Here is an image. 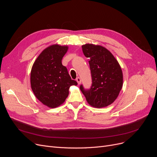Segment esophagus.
<instances>
[{
	"label": "esophagus",
	"instance_id": "obj_1",
	"mask_svg": "<svg viewBox=\"0 0 157 157\" xmlns=\"http://www.w3.org/2000/svg\"><path fill=\"white\" fill-rule=\"evenodd\" d=\"M76 81L78 82V85H80L81 84V78H76Z\"/></svg>",
	"mask_w": 157,
	"mask_h": 157
}]
</instances>
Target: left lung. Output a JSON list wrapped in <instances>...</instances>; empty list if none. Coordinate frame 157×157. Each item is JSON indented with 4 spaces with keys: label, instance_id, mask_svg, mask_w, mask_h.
<instances>
[{
    "label": "left lung",
    "instance_id": "8db88e82",
    "mask_svg": "<svg viewBox=\"0 0 157 157\" xmlns=\"http://www.w3.org/2000/svg\"><path fill=\"white\" fill-rule=\"evenodd\" d=\"M85 56L89 59L92 84L80 90L88 103L101 108L111 104L118 97L123 86V73L120 65L113 54L105 48L93 44L82 46Z\"/></svg>",
    "mask_w": 157,
    "mask_h": 157
}]
</instances>
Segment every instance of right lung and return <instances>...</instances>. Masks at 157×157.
<instances>
[{
  "label": "right lung",
  "mask_w": 157,
  "mask_h": 157,
  "mask_svg": "<svg viewBox=\"0 0 157 157\" xmlns=\"http://www.w3.org/2000/svg\"><path fill=\"white\" fill-rule=\"evenodd\" d=\"M68 46L54 44L41 52L33 64L30 84L37 99L50 108L62 104L69 95V89L78 83L72 80L62 63Z\"/></svg>",
  "instance_id": "obj_1"
}]
</instances>
